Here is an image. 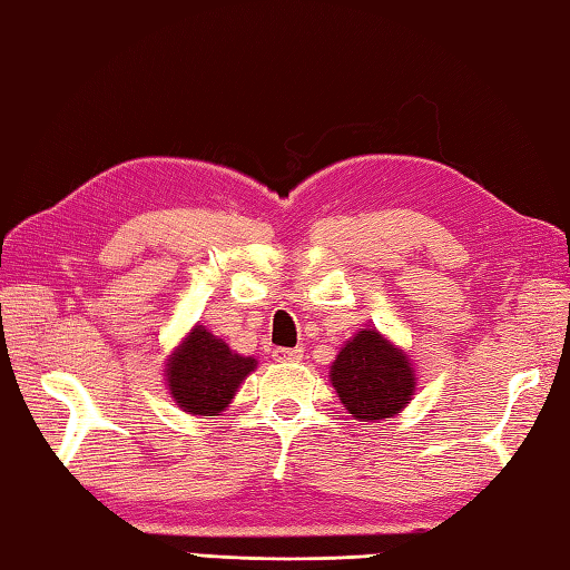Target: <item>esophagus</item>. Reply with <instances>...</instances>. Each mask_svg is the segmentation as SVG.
Returning <instances> with one entry per match:
<instances>
[{
  "label": "esophagus",
  "mask_w": 570,
  "mask_h": 570,
  "mask_svg": "<svg viewBox=\"0 0 570 570\" xmlns=\"http://www.w3.org/2000/svg\"><path fill=\"white\" fill-rule=\"evenodd\" d=\"M273 360L275 362H299V360H303V350H299V347H295V350L277 347V350H273Z\"/></svg>",
  "instance_id": "1"
}]
</instances>
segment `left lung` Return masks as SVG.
Masks as SVG:
<instances>
[{
  "label": "left lung",
  "mask_w": 570,
  "mask_h": 570,
  "mask_svg": "<svg viewBox=\"0 0 570 570\" xmlns=\"http://www.w3.org/2000/svg\"><path fill=\"white\" fill-rule=\"evenodd\" d=\"M330 382L354 419L384 422L410 406L416 392V370L400 345L377 327H364L342 345L330 364Z\"/></svg>",
  "instance_id": "8db88e82"
}]
</instances>
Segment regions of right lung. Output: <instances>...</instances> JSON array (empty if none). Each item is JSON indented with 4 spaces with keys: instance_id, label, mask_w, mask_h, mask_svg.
Returning a JSON list of instances; mask_svg holds the SVG:
<instances>
[{
    "instance_id": "obj_1",
    "label": "right lung",
    "mask_w": 570,
    "mask_h": 570,
    "mask_svg": "<svg viewBox=\"0 0 570 570\" xmlns=\"http://www.w3.org/2000/svg\"><path fill=\"white\" fill-rule=\"evenodd\" d=\"M257 360L230 350L206 327L193 325L166 360V386L170 400L193 416H220L238 394L240 384L255 372Z\"/></svg>"
}]
</instances>
